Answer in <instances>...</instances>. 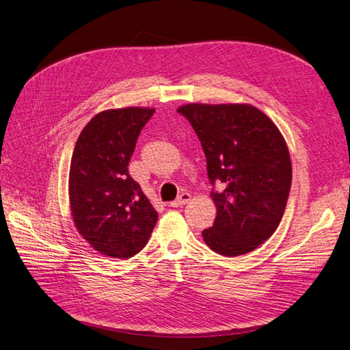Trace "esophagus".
<instances>
[{"label": "esophagus", "instance_id": "esophagus-1", "mask_svg": "<svg viewBox=\"0 0 350 350\" xmlns=\"http://www.w3.org/2000/svg\"><path fill=\"white\" fill-rule=\"evenodd\" d=\"M191 193H188V192H183L179 195V197L175 200V201H172L170 205L171 206H174V208H178V206H183V205H185V204H188V201H191Z\"/></svg>", "mask_w": 350, "mask_h": 350}]
</instances>
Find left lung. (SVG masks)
<instances>
[{
	"label": "left lung",
	"mask_w": 350,
	"mask_h": 350,
	"mask_svg": "<svg viewBox=\"0 0 350 350\" xmlns=\"http://www.w3.org/2000/svg\"><path fill=\"white\" fill-rule=\"evenodd\" d=\"M197 133L206 158L217 206L205 244L227 257L256 250L277 230L291 187L287 144L274 122L245 103L179 106Z\"/></svg>",
	"instance_id": "left-lung-1"
}]
</instances>
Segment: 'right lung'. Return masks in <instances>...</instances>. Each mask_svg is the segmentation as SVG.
<instances>
[{"mask_svg": "<svg viewBox=\"0 0 350 350\" xmlns=\"http://www.w3.org/2000/svg\"><path fill=\"white\" fill-rule=\"evenodd\" d=\"M155 109L123 107L97 113L83 128L68 174V200L79 234L113 258L141 251L158 221L128 165L137 136Z\"/></svg>", "mask_w": 350, "mask_h": 350, "instance_id": "1", "label": "right lung"}]
</instances>
